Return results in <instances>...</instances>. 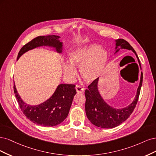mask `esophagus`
<instances>
[{"label":"esophagus","instance_id":"34e87169","mask_svg":"<svg viewBox=\"0 0 156 156\" xmlns=\"http://www.w3.org/2000/svg\"><path fill=\"white\" fill-rule=\"evenodd\" d=\"M75 89H76V92L78 93H83L84 91V89L83 87H82L81 86H80V85H76Z\"/></svg>","mask_w":156,"mask_h":156}]
</instances>
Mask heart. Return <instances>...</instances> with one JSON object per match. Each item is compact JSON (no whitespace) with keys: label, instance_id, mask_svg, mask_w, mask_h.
I'll return each instance as SVG.
<instances>
[{"label":"heart","instance_id":"b5f03b06","mask_svg":"<svg viewBox=\"0 0 156 156\" xmlns=\"http://www.w3.org/2000/svg\"><path fill=\"white\" fill-rule=\"evenodd\" d=\"M69 57L72 63H67L63 67L66 77L70 80L76 78L78 71L75 66H78L83 79L91 82L102 74L108 62V54L99 45L91 44L73 50Z\"/></svg>","mask_w":156,"mask_h":156}]
</instances>
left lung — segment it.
Here are the masks:
<instances>
[{
  "mask_svg": "<svg viewBox=\"0 0 156 156\" xmlns=\"http://www.w3.org/2000/svg\"><path fill=\"white\" fill-rule=\"evenodd\" d=\"M116 48H126L132 51L135 54L140 64L139 59L135 50L129 44V43L123 39L116 40ZM119 49L117 50V52ZM98 78L92 82L88 85V89H85V108L88 119L93 124L102 128H112L117 126L126 120L136 106L140 94V88L143 83V73L140 76L139 86L137 89V94L133 102L127 108L121 109H114L110 107L109 105L104 102V100L100 96L98 91L97 84Z\"/></svg>",
  "mask_w": 156,
  "mask_h": 156,
  "instance_id": "8db88e82",
  "label": "left lung"
}]
</instances>
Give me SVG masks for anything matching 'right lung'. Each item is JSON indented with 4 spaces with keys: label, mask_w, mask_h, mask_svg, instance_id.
Instances as JSON below:
<instances>
[{
    "label": "right lung",
    "mask_w": 156,
    "mask_h": 156,
    "mask_svg": "<svg viewBox=\"0 0 156 156\" xmlns=\"http://www.w3.org/2000/svg\"><path fill=\"white\" fill-rule=\"evenodd\" d=\"M57 36H38L25 44L18 54L17 59L24 52L36 47L51 46L62 52V43ZM74 84H60L52 96L47 101L38 105L25 104L19 97L14 83L13 91L17 102L23 114L35 124L43 126H54L62 122L67 118L74 95L76 94Z\"/></svg>",
    "instance_id": "right-lung-1"
}]
</instances>
